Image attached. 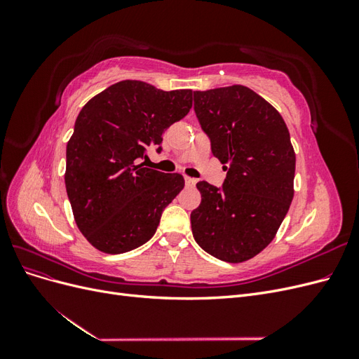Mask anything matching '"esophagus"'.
I'll use <instances>...</instances> for the list:
<instances>
[{"mask_svg":"<svg viewBox=\"0 0 359 359\" xmlns=\"http://www.w3.org/2000/svg\"><path fill=\"white\" fill-rule=\"evenodd\" d=\"M184 180H186V186H187V187H193L194 184L198 182L196 180H194V178H190V177H186V178H184Z\"/></svg>","mask_w":359,"mask_h":359,"instance_id":"1","label":"esophagus"}]
</instances>
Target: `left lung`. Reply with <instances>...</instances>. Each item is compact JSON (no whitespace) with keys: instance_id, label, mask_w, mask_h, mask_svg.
<instances>
[{"instance_id":"8db88e82","label":"left lung","mask_w":359,"mask_h":359,"mask_svg":"<svg viewBox=\"0 0 359 359\" xmlns=\"http://www.w3.org/2000/svg\"><path fill=\"white\" fill-rule=\"evenodd\" d=\"M194 111L227 175L223 189L196 184L191 232L211 256L240 264L274 240L293 199L295 151L285 119L244 85L194 91Z\"/></svg>"}]
</instances>
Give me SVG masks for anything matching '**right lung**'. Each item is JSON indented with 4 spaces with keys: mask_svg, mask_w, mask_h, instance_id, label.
Wrapping results in <instances>:
<instances>
[{
    "mask_svg": "<svg viewBox=\"0 0 359 359\" xmlns=\"http://www.w3.org/2000/svg\"><path fill=\"white\" fill-rule=\"evenodd\" d=\"M191 103V90L121 81L82 107L67 142L64 181L74 222L93 247L119 255L153 238L184 178L144 168L139 158L149 147L161 149L163 133Z\"/></svg>",
    "mask_w": 359,
    "mask_h": 359,
    "instance_id": "right-lung-1",
    "label": "right lung"
}]
</instances>
